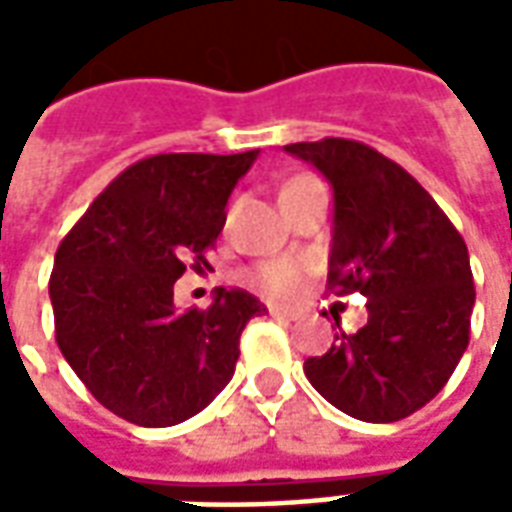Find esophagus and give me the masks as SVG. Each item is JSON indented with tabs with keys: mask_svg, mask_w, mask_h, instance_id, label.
I'll return each instance as SVG.
<instances>
[{
	"mask_svg": "<svg viewBox=\"0 0 512 512\" xmlns=\"http://www.w3.org/2000/svg\"><path fill=\"white\" fill-rule=\"evenodd\" d=\"M268 312H271L274 318H285V321H296V318H301V310H296V307H282V304H268Z\"/></svg>",
	"mask_w": 512,
	"mask_h": 512,
	"instance_id": "esophagus-1",
	"label": "esophagus"
}]
</instances>
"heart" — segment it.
Wrapping results in <instances>:
<instances>
[{
    "mask_svg": "<svg viewBox=\"0 0 512 512\" xmlns=\"http://www.w3.org/2000/svg\"><path fill=\"white\" fill-rule=\"evenodd\" d=\"M312 260L307 257H279L268 260L255 271V282L271 296H296L312 274Z\"/></svg>",
    "mask_w": 512,
    "mask_h": 512,
    "instance_id": "heart-1",
    "label": "heart"
}]
</instances>
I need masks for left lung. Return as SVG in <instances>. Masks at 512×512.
I'll use <instances>...</instances> for the list:
<instances>
[{"mask_svg": "<svg viewBox=\"0 0 512 512\" xmlns=\"http://www.w3.org/2000/svg\"><path fill=\"white\" fill-rule=\"evenodd\" d=\"M334 189L329 288L362 293L367 323L304 362L310 384L362 422H397L430 403L469 345V249L436 200L392 158L326 136L285 145Z\"/></svg>", "mask_w": 512, "mask_h": 512, "instance_id": "obj_1", "label": "left lung"}]
</instances>
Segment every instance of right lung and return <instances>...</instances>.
I'll use <instances>...</instances> for the list:
<instances>
[{
    "label": "right lung",
    "mask_w": 512,
    "mask_h": 512,
    "mask_svg": "<svg viewBox=\"0 0 512 512\" xmlns=\"http://www.w3.org/2000/svg\"><path fill=\"white\" fill-rule=\"evenodd\" d=\"M257 150L158 153L106 186L62 238L49 296L62 356L90 395L142 428H169L233 378L244 326L266 307L216 288L208 310H178L175 282L208 268L227 200Z\"/></svg>",
    "instance_id": "add662e5"
}]
</instances>
